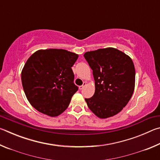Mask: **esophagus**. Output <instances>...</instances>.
I'll use <instances>...</instances> for the list:
<instances>
[{
	"instance_id": "34e87169",
	"label": "esophagus",
	"mask_w": 160,
	"mask_h": 160,
	"mask_svg": "<svg viewBox=\"0 0 160 160\" xmlns=\"http://www.w3.org/2000/svg\"><path fill=\"white\" fill-rule=\"evenodd\" d=\"M85 85H86V82H84L83 84H82V85H81V86L79 87V89H80V90H82L83 88H84V87H85Z\"/></svg>"
}]
</instances>
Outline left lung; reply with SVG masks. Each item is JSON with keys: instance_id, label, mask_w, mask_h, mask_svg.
<instances>
[{"instance_id": "8db88e82", "label": "left lung", "mask_w": 160, "mask_h": 160, "mask_svg": "<svg viewBox=\"0 0 160 160\" xmlns=\"http://www.w3.org/2000/svg\"><path fill=\"white\" fill-rule=\"evenodd\" d=\"M84 57L95 81L94 95L85 99L89 109L100 118L117 114L134 91L135 71L132 59L114 48L88 51Z\"/></svg>"}]
</instances>
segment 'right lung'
Returning a JSON list of instances; mask_svg holds the SVG:
<instances>
[{
	"instance_id": "right-lung-1",
	"label": "right lung",
	"mask_w": 160,
	"mask_h": 160,
	"mask_svg": "<svg viewBox=\"0 0 160 160\" xmlns=\"http://www.w3.org/2000/svg\"><path fill=\"white\" fill-rule=\"evenodd\" d=\"M78 55L64 49L39 50L28 58L21 73L23 90L34 109L49 116L66 110L78 90L71 67Z\"/></svg>"
}]
</instances>
